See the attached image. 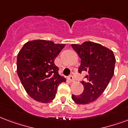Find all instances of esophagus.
<instances>
[{
  "mask_svg": "<svg viewBox=\"0 0 128 128\" xmlns=\"http://www.w3.org/2000/svg\"><path fill=\"white\" fill-rule=\"evenodd\" d=\"M68 79H69V80H70V82H74L75 81L74 77H73V76H72V75H70V76H68Z\"/></svg>",
  "mask_w": 128,
  "mask_h": 128,
  "instance_id": "1",
  "label": "esophagus"
}]
</instances>
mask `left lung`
Segmentation results:
<instances>
[{
	"mask_svg": "<svg viewBox=\"0 0 128 128\" xmlns=\"http://www.w3.org/2000/svg\"><path fill=\"white\" fill-rule=\"evenodd\" d=\"M71 46L81 59L78 72L87 74L85 81L81 82L83 92L78 96L72 94V99L78 105L88 104L98 99L107 88L114 76L116 58L112 50L92 42Z\"/></svg>",
	"mask_w": 128,
	"mask_h": 128,
	"instance_id": "8db88e82",
	"label": "left lung"
}]
</instances>
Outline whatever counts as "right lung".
Masks as SVG:
<instances>
[{"mask_svg":"<svg viewBox=\"0 0 128 128\" xmlns=\"http://www.w3.org/2000/svg\"><path fill=\"white\" fill-rule=\"evenodd\" d=\"M64 44L49 40L28 42L18 52L16 71L26 92L41 103L51 102L56 96L58 85L66 81L58 74L54 60Z\"/></svg>","mask_w":128,"mask_h":128,"instance_id":"obj_1","label":"right lung"}]
</instances>
